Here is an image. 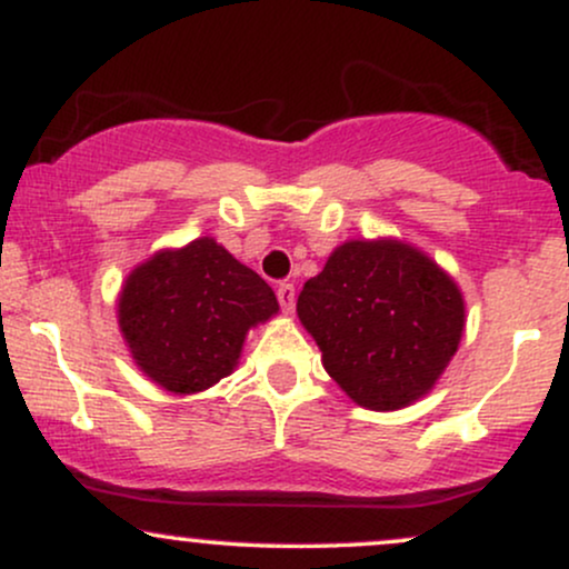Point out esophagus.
<instances>
[{
	"label": "esophagus",
	"instance_id": "1",
	"mask_svg": "<svg viewBox=\"0 0 569 569\" xmlns=\"http://www.w3.org/2000/svg\"><path fill=\"white\" fill-rule=\"evenodd\" d=\"M278 302H280V310L289 316V312L293 310V305H297V289H293V283L278 286Z\"/></svg>",
	"mask_w": 569,
	"mask_h": 569
}]
</instances>
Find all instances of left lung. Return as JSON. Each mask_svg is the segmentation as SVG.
I'll return each mask as SVG.
<instances>
[{"label": "left lung", "mask_w": 569, "mask_h": 569, "mask_svg": "<svg viewBox=\"0 0 569 569\" xmlns=\"http://www.w3.org/2000/svg\"><path fill=\"white\" fill-rule=\"evenodd\" d=\"M323 369L358 407L393 411L433 388L466 329V302L433 259L401 240H348L297 299Z\"/></svg>", "instance_id": "8db88e82"}]
</instances>
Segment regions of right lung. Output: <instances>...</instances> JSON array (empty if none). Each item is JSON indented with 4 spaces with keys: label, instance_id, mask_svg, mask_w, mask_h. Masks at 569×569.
Instances as JSON below:
<instances>
[{
    "label": "right lung",
    "instance_id": "1",
    "mask_svg": "<svg viewBox=\"0 0 569 569\" xmlns=\"http://www.w3.org/2000/svg\"><path fill=\"white\" fill-rule=\"evenodd\" d=\"M276 312L270 286L213 238L154 253L130 272L117 302L133 361L176 396L232 375L248 331Z\"/></svg>",
    "mask_w": 569,
    "mask_h": 569
}]
</instances>
